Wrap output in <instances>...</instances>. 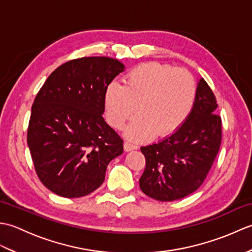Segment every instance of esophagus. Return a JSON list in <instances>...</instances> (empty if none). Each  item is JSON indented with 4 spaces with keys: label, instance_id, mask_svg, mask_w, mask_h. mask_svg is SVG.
Returning <instances> with one entry per match:
<instances>
[{
    "label": "esophagus",
    "instance_id": "1",
    "mask_svg": "<svg viewBox=\"0 0 252 252\" xmlns=\"http://www.w3.org/2000/svg\"><path fill=\"white\" fill-rule=\"evenodd\" d=\"M123 147H125L126 152H131V151H134V149H137L136 145H133V144H130V143H125Z\"/></svg>",
    "mask_w": 252,
    "mask_h": 252
}]
</instances>
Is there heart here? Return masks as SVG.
Returning a JSON list of instances; mask_svg holds the SVG:
<instances>
[{
	"label": "heart",
	"mask_w": 252,
	"mask_h": 252,
	"mask_svg": "<svg viewBox=\"0 0 252 252\" xmlns=\"http://www.w3.org/2000/svg\"><path fill=\"white\" fill-rule=\"evenodd\" d=\"M197 85L191 73L159 63H141L123 77V84L112 82L105 90L107 120L121 129L135 111L138 116L125 130L131 141L172 134L194 107Z\"/></svg>",
	"instance_id": "heart-1"
}]
</instances>
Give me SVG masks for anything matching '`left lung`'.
Segmentation results:
<instances>
[{
  "instance_id": "obj_1",
  "label": "left lung",
  "mask_w": 252,
  "mask_h": 252,
  "mask_svg": "<svg viewBox=\"0 0 252 252\" xmlns=\"http://www.w3.org/2000/svg\"><path fill=\"white\" fill-rule=\"evenodd\" d=\"M216 96L202 78L195 104L178 130L162 141L141 147L146 167L140 179L144 194L159 201L182 199L199 189L222 140Z\"/></svg>"
}]
</instances>
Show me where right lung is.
I'll use <instances>...</instances> for the list:
<instances>
[{
    "label": "right lung",
    "instance_id": "1",
    "mask_svg": "<svg viewBox=\"0 0 252 252\" xmlns=\"http://www.w3.org/2000/svg\"><path fill=\"white\" fill-rule=\"evenodd\" d=\"M123 70L114 58H78L56 68L37 93L27 142L37 176L54 194H91L122 154L123 141L103 114L105 90Z\"/></svg>",
    "mask_w": 252,
    "mask_h": 252
}]
</instances>
